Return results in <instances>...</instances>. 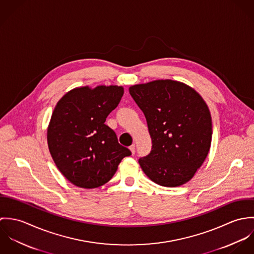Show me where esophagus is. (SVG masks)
Returning a JSON list of instances; mask_svg holds the SVG:
<instances>
[{"label": "esophagus", "mask_w": 254, "mask_h": 254, "mask_svg": "<svg viewBox=\"0 0 254 254\" xmlns=\"http://www.w3.org/2000/svg\"><path fill=\"white\" fill-rule=\"evenodd\" d=\"M130 150H131L132 154H134V153H135V151H136V146H135V145H132L130 146Z\"/></svg>", "instance_id": "1"}]
</instances>
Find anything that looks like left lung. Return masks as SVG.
Returning <instances> with one entry per match:
<instances>
[{
    "mask_svg": "<svg viewBox=\"0 0 254 254\" xmlns=\"http://www.w3.org/2000/svg\"><path fill=\"white\" fill-rule=\"evenodd\" d=\"M129 93L145 114L152 143L149 154L139 159L145 175L170 188L190 181L211 145L206 103L190 86L170 79L131 86Z\"/></svg>",
    "mask_w": 254,
    "mask_h": 254,
    "instance_id": "left-lung-1",
    "label": "left lung"
}]
</instances>
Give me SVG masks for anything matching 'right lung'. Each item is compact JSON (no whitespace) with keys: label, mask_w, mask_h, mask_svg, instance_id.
<instances>
[{"label":"right lung","mask_w":254,"mask_h":254,"mask_svg":"<svg viewBox=\"0 0 254 254\" xmlns=\"http://www.w3.org/2000/svg\"><path fill=\"white\" fill-rule=\"evenodd\" d=\"M123 94L121 86H86L58 102L48 127V145L57 167L73 185L84 189L105 185L121 160L131 155L105 124Z\"/></svg>","instance_id":"1"}]
</instances>
